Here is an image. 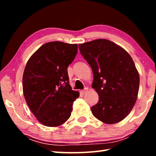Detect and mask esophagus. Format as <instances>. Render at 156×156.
Returning <instances> with one entry per match:
<instances>
[{"label":"esophagus","instance_id":"esophagus-1","mask_svg":"<svg viewBox=\"0 0 156 156\" xmlns=\"http://www.w3.org/2000/svg\"><path fill=\"white\" fill-rule=\"evenodd\" d=\"M87 88H84V89H83V90H82V91H80V94H85L86 93V92H87Z\"/></svg>","mask_w":156,"mask_h":156}]
</instances>
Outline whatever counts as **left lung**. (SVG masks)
Wrapping results in <instances>:
<instances>
[{"label": "left lung", "instance_id": "left-lung-1", "mask_svg": "<svg viewBox=\"0 0 156 156\" xmlns=\"http://www.w3.org/2000/svg\"><path fill=\"white\" fill-rule=\"evenodd\" d=\"M78 47L91 66L92 87L99 96L98 103L91 107L92 113L105 123L120 122L130 113L138 97L140 76L133 59L123 48L106 39Z\"/></svg>", "mask_w": 156, "mask_h": 156}]
</instances>
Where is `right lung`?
<instances>
[{
	"label": "right lung",
	"instance_id": "right-lung-1",
	"mask_svg": "<svg viewBox=\"0 0 156 156\" xmlns=\"http://www.w3.org/2000/svg\"><path fill=\"white\" fill-rule=\"evenodd\" d=\"M77 52V44L49 42L37 50L25 66L23 94L31 112L44 126H60L70 117L79 93L70 86L67 68Z\"/></svg>",
	"mask_w": 156,
	"mask_h": 156
}]
</instances>
